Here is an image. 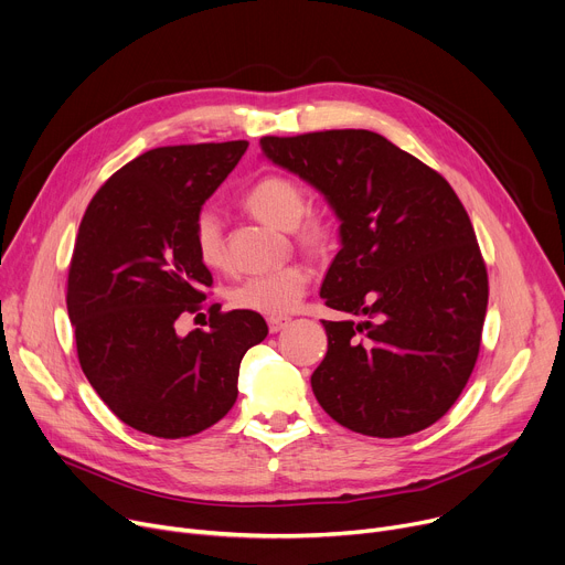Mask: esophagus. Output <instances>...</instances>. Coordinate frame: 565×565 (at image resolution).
I'll return each mask as SVG.
<instances>
[{"mask_svg":"<svg viewBox=\"0 0 565 565\" xmlns=\"http://www.w3.org/2000/svg\"><path fill=\"white\" fill-rule=\"evenodd\" d=\"M288 324H290V320H288V318H268V327H270V331H273V333H277V331L286 329Z\"/></svg>","mask_w":565,"mask_h":565,"instance_id":"1","label":"esophagus"}]
</instances>
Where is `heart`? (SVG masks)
I'll list each match as a JSON object with an SVG mask.
<instances>
[{
  "label": "heart",
  "mask_w": 565,
  "mask_h": 565,
  "mask_svg": "<svg viewBox=\"0 0 565 565\" xmlns=\"http://www.w3.org/2000/svg\"><path fill=\"white\" fill-rule=\"evenodd\" d=\"M247 209L263 222L279 230H292L299 224L302 238L307 243H320L327 234V224L320 215L307 213V191L302 183L284 177L268 174L260 177L245 193ZM193 243L200 260L209 270H220L227 266V249L220 217L211 209H202L193 222ZM311 281V273L305 263H286L263 275L245 277L227 290L232 307L243 311H254L260 316H286L299 299L305 297Z\"/></svg>",
  "instance_id": "1"
}]
</instances>
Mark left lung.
<instances>
[{
  "label": "left lung",
  "instance_id": "obj_1",
  "mask_svg": "<svg viewBox=\"0 0 565 565\" xmlns=\"http://www.w3.org/2000/svg\"><path fill=\"white\" fill-rule=\"evenodd\" d=\"M260 149L311 183L341 220V249L320 297L361 320H322L329 345L311 374L316 399L363 436L427 429L470 380L488 305L461 200L436 170L374 131L266 136Z\"/></svg>",
  "mask_w": 565,
  "mask_h": 565
}]
</instances>
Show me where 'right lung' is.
Returning a JSON list of instances; mask_svg holds the SVG:
<instances>
[{"label":"right lung","mask_w":565,"mask_h":565,"mask_svg":"<svg viewBox=\"0 0 565 565\" xmlns=\"http://www.w3.org/2000/svg\"><path fill=\"white\" fill-rule=\"evenodd\" d=\"M247 140L157 147L113 174L79 224L67 316L82 370L116 416L149 436H193L238 397L245 352L268 335L254 311L209 309V327L177 333L213 284L193 222L245 154Z\"/></svg>","instance_id":"1"}]
</instances>
